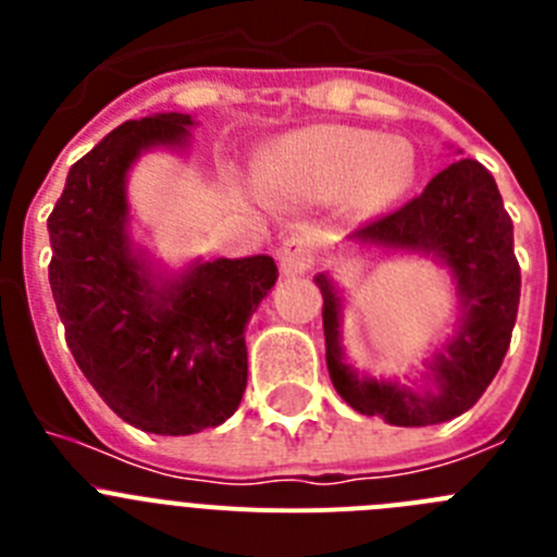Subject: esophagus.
I'll return each instance as SVG.
<instances>
[{"label": "esophagus", "mask_w": 557, "mask_h": 557, "mask_svg": "<svg viewBox=\"0 0 557 557\" xmlns=\"http://www.w3.org/2000/svg\"><path fill=\"white\" fill-rule=\"evenodd\" d=\"M314 264V243L307 234H289L278 248V268L284 275H301Z\"/></svg>", "instance_id": "1"}]
</instances>
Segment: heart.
<instances>
[{"label": "heart", "instance_id": "heart-1", "mask_svg": "<svg viewBox=\"0 0 557 557\" xmlns=\"http://www.w3.org/2000/svg\"><path fill=\"white\" fill-rule=\"evenodd\" d=\"M416 156L407 141L357 127L298 131L268 152L264 178L275 198L332 200L351 195L359 209H382L410 186Z\"/></svg>", "mask_w": 557, "mask_h": 557}]
</instances>
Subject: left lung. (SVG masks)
Masks as SVG:
<instances>
[{
  "label": "left lung",
  "instance_id": "left-lung-1",
  "mask_svg": "<svg viewBox=\"0 0 557 557\" xmlns=\"http://www.w3.org/2000/svg\"><path fill=\"white\" fill-rule=\"evenodd\" d=\"M351 243L435 256L449 268L460 298V326L432 357L435 391L416 393L398 382L357 376L343 362L337 287L326 273L314 278L323 295V334L332 385L362 416L393 426L441 424L471 410L508 354L519 312L521 273L510 223L496 181L480 161L460 159L441 170L426 189L348 234Z\"/></svg>",
  "mask_w": 557,
  "mask_h": 557
}]
</instances>
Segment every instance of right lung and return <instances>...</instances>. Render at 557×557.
I'll use <instances>...</instances> for the list:
<instances>
[{"instance_id": "1", "label": "right lung", "mask_w": 557, "mask_h": 557, "mask_svg": "<svg viewBox=\"0 0 557 557\" xmlns=\"http://www.w3.org/2000/svg\"><path fill=\"white\" fill-rule=\"evenodd\" d=\"M189 113L111 131L72 164L49 214V284L66 346L122 421L156 435L223 424L248 385L245 326L278 278L270 256L152 275L127 236L125 178L152 147H186Z\"/></svg>"}]
</instances>
